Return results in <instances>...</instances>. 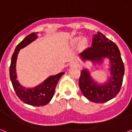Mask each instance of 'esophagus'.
Instances as JSON below:
<instances>
[{
  "mask_svg": "<svg viewBox=\"0 0 132 132\" xmlns=\"http://www.w3.org/2000/svg\"><path fill=\"white\" fill-rule=\"evenodd\" d=\"M70 66H77V62H76L75 61H72V62H70Z\"/></svg>",
  "mask_w": 132,
  "mask_h": 132,
  "instance_id": "34e87169",
  "label": "esophagus"
}]
</instances>
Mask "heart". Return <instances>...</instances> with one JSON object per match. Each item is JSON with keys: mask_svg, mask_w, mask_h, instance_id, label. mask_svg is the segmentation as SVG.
<instances>
[{"mask_svg": "<svg viewBox=\"0 0 132 132\" xmlns=\"http://www.w3.org/2000/svg\"><path fill=\"white\" fill-rule=\"evenodd\" d=\"M78 40H79V39H77H77H74V42H77V41H78ZM85 44H86V41H85L84 39H83V40H81V45H84Z\"/></svg>", "mask_w": 132, "mask_h": 132, "instance_id": "obj_1", "label": "heart"}]
</instances>
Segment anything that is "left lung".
I'll list each match as a JSON object with an SVG mask.
<instances>
[{"instance_id":"8db88e82","label":"left lung","mask_w":132,"mask_h":132,"mask_svg":"<svg viewBox=\"0 0 132 132\" xmlns=\"http://www.w3.org/2000/svg\"><path fill=\"white\" fill-rule=\"evenodd\" d=\"M84 60H90L100 62L102 58L108 57L111 62V74L108 83L98 85L93 81L87 70L81 72L79 86L81 92L88 100L95 103H104L112 100L120 90L125 66L118 47L111 40L98 32L94 35L92 46L86 48L81 53Z\"/></svg>"}]
</instances>
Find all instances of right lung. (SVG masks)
<instances>
[{"mask_svg":"<svg viewBox=\"0 0 132 132\" xmlns=\"http://www.w3.org/2000/svg\"><path fill=\"white\" fill-rule=\"evenodd\" d=\"M37 37V32H32L26 37L18 44L11 58V64L10 67V77L14 90L17 97L23 102L34 106H44L51 101L55 92L58 80L61 76L64 74V72H61L54 76H51L46 81H44L43 84H40L34 88H26L19 84L16 80L15 69L18 53L21 48L27 46L28 44L34 41Z\"/></svg>","mask_w":132,"mask_h":132,"instance_id":"add662e5","label":"right lung"}]
</instances>
